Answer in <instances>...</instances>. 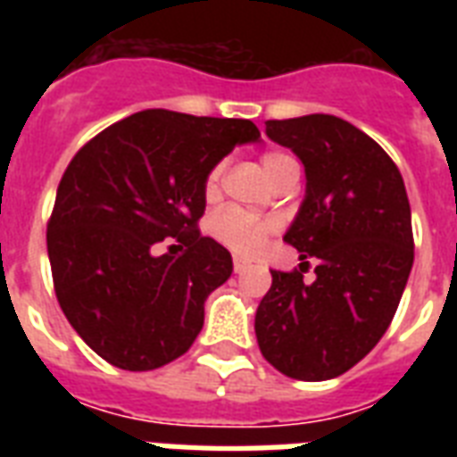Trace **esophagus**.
Listing matches in <instances>:
<instances>
[{
	"mask_svg": "<svg viewBox=\"0 0 457 457\" xmlns=\"http://www.w3.org/2000/svg\"><path fill=\"white\" fill-rule=\"evenodd\" d=\"M244 270H249V261H244V258H235V272H237V275H242Z\"/></svg>",
	"mask_w": 457,
	"mask_h": 457,
	"instance_id": "obj_1",
	"label": "esophagus"
}]
</instances>
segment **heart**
Returning <instances> with one entry per match:
<instances>
[{"label":"heart","instance_id":"1","mask_svg":"<svg viewBox=\"0 0 457 457\" xmlns=\"http://www.w3.org/2000/svg\"><path fill=\"white\" fill-rule=\"evenodd\" d=\"M294 163L292 156L279 152H268L261 156V165L268 172V178L278 175L285 165ZM220 165H215L213 170L206 175V185L204 192L206 196H213L218 192V182H220ZM272 222L265 218H258L253 213H246L242 208L237 206H225L211 218V235L220 244H225L228 249H232L239 256H253L258 251L263 249L265 239L270 235Z\"/></svg>","mask_w":457,"mask_h":457}]
</instances>
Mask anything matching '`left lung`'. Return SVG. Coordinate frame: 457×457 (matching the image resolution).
<instances>
[{"instance_id": "8db88e82", "label": "left lung", "mask_w": 457, "mask_h": 457, "mask_svg": "<svg viewBox=\"0 0 457 457\" xmlns=\"http://www.w3.org/2000/svg\"><path fill=\"white\" fill-rule=\"evenodd\" d=\"M265 135L305 168V199L285 242L301 270L272 272L256 311V339L292 379L344 375L389 329L411 275V204L401 172L375 139L337 116L268 120ZM305 257L319 261L305 283Z\"/></svg>"}]
</instances>
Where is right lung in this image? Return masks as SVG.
<instances>
[{
  "mask_svg": "<svg viewBox=\"0 0 457 457\" xmlns=\"http://www.w3.org/2000/svg\"><path fill=\"white\" fill-rule=\"evenodd\" d=\"M261 132L244 118L149 109L109 125L68 163L46 222L61 311L96 355L130 372L189 351L232 256L199 232L206 175ZM163 238L179 242L160 251Z\"/></svg>",
  "mask_w": 457,
  "mask_h": 457,
  "instance_id": "add662e5",
  "label": "right lung"
}]
</instances>
